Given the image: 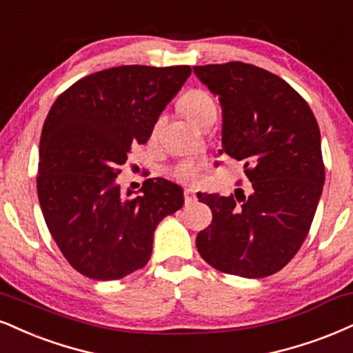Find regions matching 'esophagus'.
<instances>
[{"instance_id": "34e87169", "label": "esophagus", "mask_w": 353, "mask_h": 353, "mask_svg": "<svg viewBox=\"0 0 353 353\" xmlns=\"http://www.w3.org/2000/svg\"><path fill=\"white\" fill-rule=\"evenodd\" d=\"M184 195H185V201H188V202L195 201V192H194V189H185V190H184Z\"/></svg>"}]
</instances>
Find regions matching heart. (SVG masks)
I'll return each instance as SVG.
<instances>
[{"mask_svg": "<svg viewBox=\"0 0 353 353\" xmlns=\"http://www.w3.org/2000/svg\"><path fill=\"white\" fill-rule=\"evenodd\" d=\"M181 108L185 117L197 126H201V123L209 117L217 114V105H215L210 93H207L205 90H197V88L184 93V97L181 99ZM161 121H163V118H159L158 123H156V128L161 125ZM197 164L190 163V161L181 163L176 168V176L182 181H194L197 177Z\"/></svg>", "mask_w": 353, "mask_h": 353, "instance_id": "heart-1", "label": "heart"}]
</instances>
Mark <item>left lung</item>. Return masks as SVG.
Here are the masks:
<instances>
[{
  "label": "left lung",
  "mask_w": 353,
  "mask_h": 353,
  "mask_svg": "<svg viewBox=\"0 0 353 353\" xmlns=\"http://www.w3.org/2000/svg\"><path fill=\"white\" fill-rule=\"evenodd\" d=\"M222 107L220 156L241 161L252 192L197 194L212 223L195 245L215 270L266 278L292 260L311 228L325 169L312 110L290 83L252 63L195 65Z\"/></svg>",
  "instance_id": "left-lung-1"
}]
</instances>
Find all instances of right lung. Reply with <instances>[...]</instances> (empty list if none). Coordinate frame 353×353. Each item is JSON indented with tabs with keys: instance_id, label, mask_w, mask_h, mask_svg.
Returning <instances> with one entry per match:
<instances>
[{
	"instance_id": "obj_1",
	"label": "right lung",
	"mask_w": 353,
	"mask_h": 353,
	"mask_svg": "<svg viewBox=\"0 0 353 353\" xmlns=\"http://www.w3.org/2000/svg\"><path fill=\"white\" fill-rule=\"evenodd\" d=\"M189 65H120L80 79L42 126L37 195L48 228L74 270L99 281L125 278L152 253L158 223L184 205L177 184L144 181L123 190L131 148L150 139Z\"/></svg>"
}]
</instances>
